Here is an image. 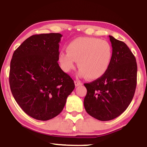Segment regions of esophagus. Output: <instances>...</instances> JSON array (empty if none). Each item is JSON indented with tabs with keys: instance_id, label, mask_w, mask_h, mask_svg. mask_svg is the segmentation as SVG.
<instances>
[{
	"instance_id": "1",
	"label": "esophagus",
	"mask_w": 147,
	"mask_h": 147,
	"mask_svg": "<svg viewBox=\"0 0 147 147\" xmlns=\"http://www.w3.org/2000/svg\"><path fill=\"white\" fill-rule=\"evenodd\" d=\"M74 83H75V85L76 87H78V86H80V85H82L83 83L81 82V81H74Z\"/></svg>"
}]
</instances>
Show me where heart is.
Segmentation results:
<instances>
[{
	"instance_id": "heart-1",
	"label": "heart",
	"mask_w": 147,
	"mask_h": 147,
	"mask_svg": "<svg viewBox=\"0 0 147 147\" xmlns=\"http://www.w3.org/2000/svg\"><path fill=\"white\" fill-rule=\"evenodd\" d=\"M62 51L59 61L62 69L66 73L76 67H80L78 76L97 80L107 73L113 57L112 47L109 42L98 38L82 37L74 39Z\"/></svg>"
}]
</instances>
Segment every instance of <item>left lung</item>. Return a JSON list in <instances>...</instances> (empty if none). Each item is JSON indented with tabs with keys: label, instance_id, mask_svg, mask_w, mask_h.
<instances>
[{
	"label": "left lung",
	"instance_id": "obj_1",
	"mask_svg": "<svg viewBox=\"0 0 147 147\" xmlns=\"http://www.w3.org/2000/svg\"><path fill=\"white\" fill-rule=\"evenodd\" d=\"M109 37L113 50L109 69L101 78L84 84L87 90L85 109L100 121L111 120L122 114L134 98L137 85L134 55L125 42Z\"/></svg>",
	"mask_w": 147,
	"mask_h": 147
}]
</instances>
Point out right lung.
Instances as JSON below:
<instances>
[{
	"label": "right lung",
	"mask_w": 147,
	"mask_h": 147,
	"mask_svg": "<svg viewBox=\"0 0 147 147\" xmlns=\"http://www.w3.org/2000/svg\"><path fill=\"white\" fill-rule=\"evenodd\" d=\"M62 37L55 33L31 36L11 60L9 83L13 98L27 114L38 120L58 116L75 88L58 63Z\"/></svg>",
	"instance_id": "add662e5"
}]
</instances>
